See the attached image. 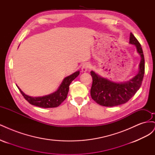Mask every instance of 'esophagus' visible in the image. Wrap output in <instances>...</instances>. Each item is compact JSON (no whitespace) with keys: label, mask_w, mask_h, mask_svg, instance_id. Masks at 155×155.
Segmentation results:
<instances>
[{"label":"esophagus","mask_w":155,"mask_h":155,"mask_svg":"<svg viewBox=\"0 0 155 155\" xmlns=\"http://www.w3.org/2000/svg\"><path fill=\"white\" fill-rule=\"evenodd\" d=\"M90 67H91V66H90V64H88V63L84 64L83 65L82 68H81L82 72H85L88 68H90Z\"/></svg>","instance_id":"34e87169"}]
</instances>
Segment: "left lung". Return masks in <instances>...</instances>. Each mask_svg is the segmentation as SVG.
<instances>
[{
	"mask_svg": "<svg viewBox=\"0 0 155 155\" xmlns=\"http://www.w3.org/2000/svg\"><path fill=\"white\" fill-rule=\"evenodd\" d=\"M129 43L134 45L141 61L139 65V72L130 80L124 83H114L104 78L94 71L91 72L92 85L91 95L97 104L105 107H114L125 104L142 85L145 72V60L141 45L130 33Z\"/></svg>",
	"mask_w": 155,
	"mask_h": 155,
	"instance_id": "obj_1",
	"label": "left lung"
}]
</instances>
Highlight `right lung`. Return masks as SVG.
Listing matches in <instances>:
<instances>
[{
    "mask_svg": "<svg viewBox=\"0 0 155 155\" xmlns=\"http://www.w3.org/2000/svg\"><path fill=\"white\" fill-rule=\"evenodd\" d=\"M79 74V71H77L70 76L65 78L61 84L57 91L42 97H31L23 92L21 88L17 87L18 90L24 96L25 99L30 104L42 108H54L57 107L66 99L69 91V85L71 82Z\"/></svg>",
    "mask_w": 155,
    "mask_h": 155,
    "instance_id": "add662e5",
    "label": "right lung"
}]
</instances>
